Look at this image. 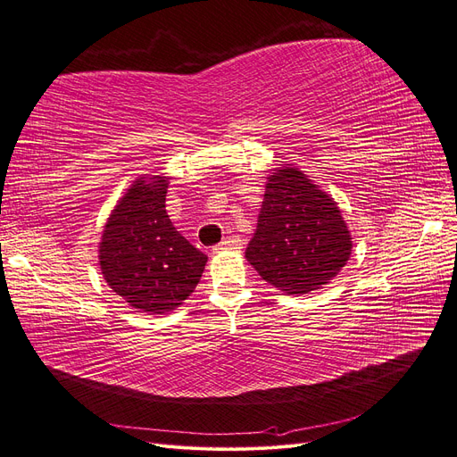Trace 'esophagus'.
<instances>
[{
    "instance_id": "34e87169",
    "label": "esophagus",
    "mask_w": 457,
    "mask_h": 457,
    "mask_svg": "<svg viewBox=\"0 0 457 457\" xmlns=\"http://www.w3.org/2000/svg\"><path fill=\"white\" fill-rule=\"evenodd\" d=\"M239 248H243V241L239 237H228L212 248V254H220V252H226V250H239Z\"/></svg>"
}]
</instances>
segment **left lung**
<instances>
[{
    "label": "left lung",
    "mask_w": 457,
    "mask_h": 457,
    "mask_svg": "<svg viewBox=\"0 0 457 457\" xmlns=\"http://www.w3.org/2000/svg\"><path fill=\"white\" fill-rule=\"evenodd\" d=\"M271 171L245 258L277 290L311 294L346 265L352 235L337 201L299 167L282 163Z\"/></svg>",
    "instance_id": "8db88e82"
}]
</instances>
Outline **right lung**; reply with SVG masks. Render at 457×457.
<instances>
[{"mask_svg": "<svg viewBox=\"0 0 457 457\" xmlns=\"http://www.w3.org/2000/svg\"><path fill=\"white\" fill-rule=\"evenodd\" d=\"M169 177L135 179L111 211L99 269L131 309L167 314L195 290L207 256L186 241L165 211Z\"/></svg>", "mask_w": 457, "mask_h": 457, "instance_id": "1", "label": "right lung"}]
</instances>
